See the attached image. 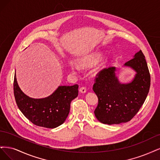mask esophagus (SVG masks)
<instances>
[{"instance_id": "esophagus-1", "label": "esophagus", "mask_w": 160, "mask_h": 160, "mask_svg": "<svg viewBox=\"0 0 160 160\" xmlns=\"http://www.w3.org/2000/svg\"><path fill=\"white\" fill-rule=\"evenodd\" d=\"M79 91L80 92H81V93H86V87H81L79 89Z\"/></svg>"}]
</instances>
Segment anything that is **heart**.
<instances>
[{
    "instance_id": "1",
    "label": "heart",
    "mask_w": 160,
    "mask_h": 160,
    "mask_svg": "<svg viewBox=\"0 0 160 160\" xmlns=\"http://www.w3.org/2000/svg\"><path fill=\"white\" fill-rule=\"evenodd\" d=\"M101 58V55L99 54H94L93 56H90L85 59H82L80 61V64L81 66L84 67V68H88V67H90L96 64L100 60ZM69 66L72 70L73 71H77L78 70V66L75 63L70 62L69 64Z\"/></svg>"
}]
</instances>
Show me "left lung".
Instances as JSON below:
<instances>
[{
    "mask_svg": "<svg viewBox=\"0 0 160 160\" xmlns=\"http://www.w3.org/2000/svg\"><path fill=\"white\" fill-rule=\"evenodd\" d=\"M136 72L133 80L121 84L116 76L115 67L97 74L93 90L98 98L94 110L98 120L106 124H119L130 121L145 102L150 87V74L142 50L125 63Z\"/></svg>",
    "mask_w": 160,
    "mask_h": 160,
    "instance_id": "left-lung-1",
    "label": "left lung"
}]
</instances>
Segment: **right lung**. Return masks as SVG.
I'll return each mask as SVG.
<instances>
[{
    "label": "right lung",
    "instance_id": "add662e5",
    "mask_svg": "<svg viewBox=\"0 0 160 160\" xmlns=\"http://www.w3.org/2000/svg\"><path fill=\"white\" fill-rule=\"evenodd\" d=\"M78 85L60 86L50 96L35 99L27 96L20 90L14 78V94L19 110L36 126L55 128L65 122L70 103L78 95Z\"/></svg>",
    "mask_w": 160,
    "mask_h": 160
}]
</instances>
